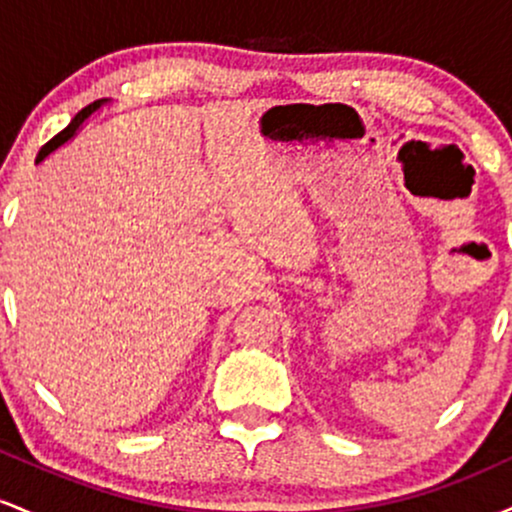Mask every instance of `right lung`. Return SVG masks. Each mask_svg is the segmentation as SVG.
Instances as JSON below:
<instances>
[{"mask_svg": "<svg viewBox=\"0 0 512 512\" xmlns=\"http://www.w3.org/2000/svg\"><path fill=\"white\" fill-rule=\"evenodd\" d=\"M103 103H108V101H96V103L86 105V108H84V110H79V113H76V117H74V120H72V122H69V125H67V127H64L60 134H55V137H52V139H50V142L43 146V149H40V154H38V158H35V163H40V161H43V158H48V156L52 154V151H55V149H60V146H62L64 142H69V139H72V137H74V134H76V132H79V127H81V125H84V120H86V117H88V115H91V113H96V110H98V108H101V105H103Z\"/></svg>", "mask_w": 512, "mask_h": 512, "instance_id": "right-lung-1", "label": "right lung"}]
</instances>
